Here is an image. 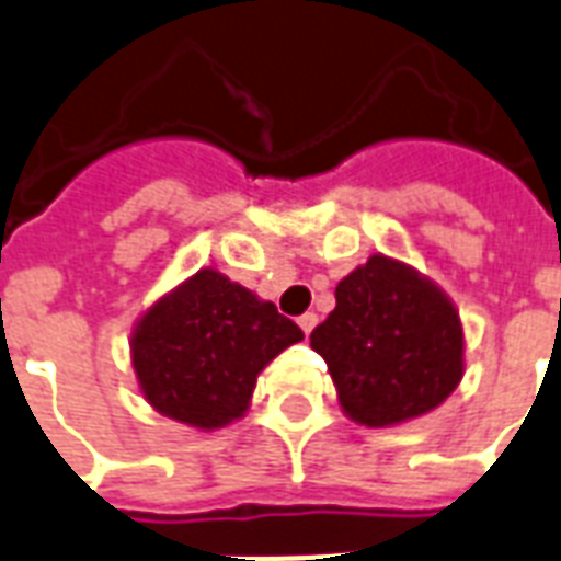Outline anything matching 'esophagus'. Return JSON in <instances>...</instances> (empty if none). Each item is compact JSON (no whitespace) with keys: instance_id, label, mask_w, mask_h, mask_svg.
<instances>
[{"instance_id":"obj_1","label":"esophagus","mask_w":561,"mask_h":561,"mask_svg":"<svg viewBox=\"0 0 561 561\" xmlns=\"http://www.w3.org/2000/svg\"><path fill=\"white\" fill-rule=\"evenodd\" d=\"M298 325H301V331H305V334H310V331H313V328L319 325V316H316V313L298 316Z\"/></svg>"}]
</instances>
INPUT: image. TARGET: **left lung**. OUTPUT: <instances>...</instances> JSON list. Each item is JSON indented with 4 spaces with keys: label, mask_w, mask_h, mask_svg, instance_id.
Here are the masks:
<instances>
[{
    "label": "left lung",
    "mask_w": 561,
    "mask_h": 561,
    "mask_svg": "<svg viewBox=\"0 0 561 561\" xmlns=\"http://www.w3.org/2000/svg\"><path fill=\"white\" fill-rule=\"evenodd\" d=\"M340 405L355 423L414 420L453 393L465 334L453 301L405 263L376 254L336 284V307L313 328Z\"/></svg>",
    "instance_id": "obj_1"
}]
</instances>
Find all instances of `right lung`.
Here are the masks:
<instances>
[{
	"instance_id": "obj_1",
	"label": "right lung",
	"mask_w": 561,
	"mask_h": 561,
	"mask_svg": "<svg viewBox=\"0 0 561 561\" xmlns=\"http://www.w3.org/2000/svg\"><path fill=\"white\" fill-rule=\"evenodd\" d=\"M298 340L301 328L272 301L201 268L141 316L133 366L159 414L221 428L245 414L263 366Z\"/></svg>"
}]
</instances>
